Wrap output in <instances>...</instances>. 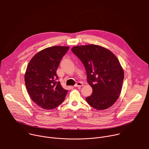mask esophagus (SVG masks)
<instances>
[{
  "label": "esophagus",
  "instance_id": "obj_1",
  "mask_svg": "<svg viewBox=\"0 0 149 149\" xmlns=\"http://www.w3.org/2000/svg\"><path fill=\"white\" fill-rule=\"evenodd\" d=\"M75 87H81L83 86V84L81 82H78L77 83H76V84L74 86Z\"/></svg>",
  "mask_w": 149,
  "mask_h": 149
}]
</instances>
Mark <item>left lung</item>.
Listing matches in <instances>:
<instances>
[{
	"label": "left lung",
	"instance_id": "obj_1",
	"mask_svg": "<svg viewBox=\"0 0 149 149\" xmlns=\"http://www.w3.org/2000/svg\"><path fill=\"white\" fill-rule=\"evenodd\" d=\"M71 51L83 63L87 82L93 88L87 102L98 110L111 107L120 96L124 77L118 58L109 49L97 45L75 46Z\"/></svg>",
	"mask_w": 149,
	"mask_h": 149
}]
</instances>
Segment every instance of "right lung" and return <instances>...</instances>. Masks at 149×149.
<instances>
[{
  "label": "right lung",
  "mask_w": 149,
  "mask_h": 149,
  "mask_svg": "<svg viewBox=\"0 0 149 149\" xmlns=\"http://www.w3.org/2000/svg\"><path fill=\"white\" fill-rule=\"evenodd\" d=\"M69 47L54 46L36 54L25 74L27 91L34 102L44 110L56 108L64 101L68 90L63 88L56 75L59 62Z\"/></svg>",
  "instance_id": "obj_1"
}]
</instances>
